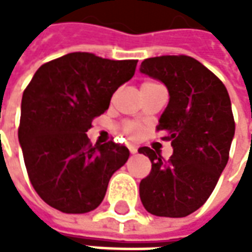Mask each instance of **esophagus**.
<instances>
[{"label": "esophagus", "instance_id": "obj_1", "mask_svg": "<svg viewBox=\"0 0 252 252\" xmlns=\"http://www.w3.org/2000/svg\"><path fill=\"white\" fill-rule=\"evenodd\" d=\"M128 148H129V153H131V154H136L137 153V148L135 147V146H128Z\"/></svg>", "mask_w": 252, "mask_h": 252}]
</instances>
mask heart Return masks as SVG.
Masks as SVG:
<instances>
[{
	"label": "heart",
	"mask_w": 252,
	"mask_h": 252,
	"mask_svg": "<svg viewBox=\"0 0 252 252\" xmlns=\"http://www.w3.org/2000/svg\"><path fill=\"white\" fill-rule=\"evenodd\" d=\"M154 85H159L157 82H144L142 86H154ZM119 131L131 140H135L142 135V126L136 123V121H124L123 124L119 126Z\"/></svg>",
	"instance_id": "1"
}]
</instances>
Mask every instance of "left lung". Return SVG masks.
<instances>
[{
  "instance_id": "obj_1",
  "label": "left lung",
  "mask_w": 252,
  "mask_h": 252,
  "mask_svg": "<svg viewBox=\"0 0 252 252\" xmlns=\"http://www.w3.org/2000/svg\"><path fill=\"white\" fill-rule=\"evenodd\" d=\"M140 72L169 90L157 131L173 146L167 160L151 148H139L151 160L139 186L140 200L155 216L185 217L205 204L227 166L235 135L231 99L224 83L188 55L148 58Z\"/></svg>"
}]
</instances>
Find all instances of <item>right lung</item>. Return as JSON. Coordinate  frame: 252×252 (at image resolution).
<instances>
[{
	"mask_svg": "<svg viewBox=\"0 0 252 252\" xmlns=\"http://www.w3.org/2000/svg\"><path fill=\"white\" fill-rule=\"evenodd\" d=\"M136 64V59L71 52L35 72L23 94L19 140L31 184L46 204L63 213H86L102 202L129 151L113 137L93 146L86 132Z\"/></svg>",
	"mask_w": 252,
	"mask_h": 252,
	"instance_id": "add662e5",
	"label": "right lung"
}]
</instances>
